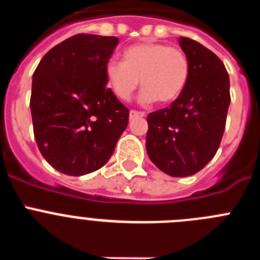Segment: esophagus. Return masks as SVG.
Here are the masks:
<instances>
[{"label": "esophagus", "mask_w": 260, "mask_h": 260, "mask_svg": "<svg viewBox=\"0 0 260 260\" xmlns=\"http://www.w3.org/2000/svg\"><path fill=\"white\" fill-rule=\"evenodd\" d=\"M146 114L143 112H138V110H130V119H134V118H142L144 117Z\"/></svg>", "instance_id": "esophagus-1"}]
</instances>
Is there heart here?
Returning <instances> with one entry per match:
<instances>
[{"label": "heart", "mask_w": 260, "mask_h": 260, "mask_svg": "<svg viewBox=\"0 0 260 260\" xmlns=\"http://www.w3.org/2000/svg\"><path fill=\"white\" fill-rule=\"evenodd\" d=\"M123 61L109 59L104 66L107 84L119 100L127 102L137 87L143 86L139 100L171 103L185 89L190 75L189 58L178 48L158 43H139L126 48Z\"/></svg>", "instance_id": "b5f03b06"}]
</instances>
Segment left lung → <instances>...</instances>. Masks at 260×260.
<instances>
[{
	"label": "left lung",
	"instance_id": "1",
	"mask_svg": "<svg viewBox=\"0 0 260 260\" xmlns=\"http://www.w3.org/2000/svg\"><path fill=\"white\" fill-rule=\"evenodd\" d=\"M190 65L187 84L168 108L148 114L147 155L164 173L187 177L212 160L231 104L229 75L221 59L187 38L178 39Z\"/></svg>",
	"mask_w": 260,
	"mask_h": 260
}]
</instances>
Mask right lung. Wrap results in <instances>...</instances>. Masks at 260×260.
<instances>
[{"mask_svg":"<svg viewBox=\"0 0 260 260\" xmlns=\"http://www.w3.org/2000/svg\"><path fill=\"white\" fill-rule=\"evenodd\" d=\"M118 39L79 34L53 47L32 75V125L43 157L68 176L107 164L128 109L107 87L104 66Z\"/></svg>","mask_w":260,"mask_h":260,"instance_id":"1","label":"right lung"}]
</instances>
